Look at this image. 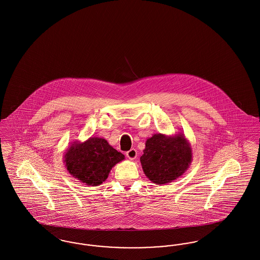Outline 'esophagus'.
I'll return each mask as SVG.
<instances>
[{
	"label": "esophagus",
	"mask_w": 260,
	"mask_h": 260,
	"mask_svg": "<svg viewBox=\"0 0 260 260\" xmlns=\"http://www.w3.org/2000/svg\"><path fill=\"white\" fill-rule=\"evenodd\" d=\"M125 155H126V157H127L128 159L134 160V159H136V156H137V152H136V149L132 148L125 153Z\"/></svg>",
	"instance_id": "esophagus-1"
}]
</instances>
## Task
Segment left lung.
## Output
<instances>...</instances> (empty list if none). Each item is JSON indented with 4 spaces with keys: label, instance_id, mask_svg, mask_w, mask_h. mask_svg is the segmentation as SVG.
Returning <instances> with one entry per match:
<instances>
[{
    "label": "left lung",
    "instance_id": "obj_1",
    "mask_svg": "<svg viewBox=\"0 0 260 260\" xmlns=\"http://www.w3.org/2000/svg\"><path fill=\"white\" fill-rule=\"evenodd\" d=\"M191 161L192 151L182 135L150 137L140 157L145 175L157 184H166L176 179L188 169Z\"/></svg>",
    "mask_w": 260,
    "mask_h": 260
}]
</instances>
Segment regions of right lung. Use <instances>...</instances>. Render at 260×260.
<instances>
[{
  "instance_id": "add662e5",
  "label": "right lung",
  "mask_w": 260,
  "mask_h": 260,
  "mask_svg": "<svg viewBox=\"0 0 260 260\" xmlns=\"http://www.w3.org/2000/svg\"><path fill=\"white\" fill-rule=\"evenodd\" d=\"M67 170L87 185H100L112 168L124 156L99 137H90L84 143H75L65 154Z\"/></svg>"
}]
</instances>
